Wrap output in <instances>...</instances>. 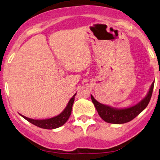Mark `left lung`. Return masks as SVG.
<instances>
[{
  "label": "left lung",
  "mask_w": 160,
  "mask_h": 160,
  "mask_svg": "<svg viewBox=\"0 0 160 160\" xmlns=\"http://www.w3.org/2000/svg\"><path fill=\"white\" fill-rule=\"evenodd\" d=\"M154 86V82H153L146 97L142 99L139 103L132 107L124 108V109H118V108H113L110 106L105 105L97 102L92 95H91V97L99 116L104 121L110 123L120 124V123H127L132 121L148 106L151 97H152Z\"/></svg>",
  "instance_id": "8db88e82"
}]
</instances>
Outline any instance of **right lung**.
I'll return each instance as SVG.
<instances>
[{
  "mask_svg": "<svg viewBox=\"0 0 160 160\" xmlns=\"http://www.w3.org/2000/svg\"><path fill=\"white\" fill-rule=\"evenodd\" d=\"M75 95L76 93L74 94L73 97L70 99L69 102H68L67 107H66L65 109L63 110V111L59 114L58 116L52 117V118H50L43 119V120H36V119L29 118L28 117L22 116V115H21V116L23 117L25 119H26L30 123H33V125H35V126L38 127H40V128L46 129H53L58 128V127L63 126L67 122L68 119H69L72 112V105H73Z\"/></svg>",
  "mask_w": 160,
  "mask_h": 160,
  "instance_id": "add662e5",
  "label": "right lung"
}]
</instances>
